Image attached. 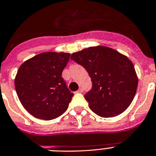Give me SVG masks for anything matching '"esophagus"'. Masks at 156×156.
I'll list each match as a JSON object with an SVG mask.
<instances>
[{
    "instance_id": "esophagus-1",
    "label": "esophagus",
    "mask_w": 156,
    "mask_h": 156,
    "mask_svg": "<svg viewBox=\"0 0 156 156\" xmlns=\"http://www.w3.org/2000/svg\"><path fill=\"white\" fill-rule=\"evenodd\" d=\"M78 93H82V92H83V89L79 88V89H78Z\"/></svg>"
}]
</instances>
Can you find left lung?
Returning a JSON list of instances; mask_svg holds the SVG:
<instances>
[{
  "label": "left lung",
  "mask_w": 156,
  "mask_h": 156,
  "mask_svg": "<svg viewBox=\"0 0 156 156\" xmlns=\"http://www.w3.org/2000/svg\"><path fill=\"white\" fill-rule=\"evenodd\" d=\"M72 60L88 71L92 90L85 95L90 109L101 117L122 113L136 93L138 77L127 56L112 48L96 46L74 52Z\"/></svg>",
  "instance_id": "8db88e82"
}]
</instances>
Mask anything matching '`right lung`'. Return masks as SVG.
Masks as SVG:
<instances>
[{"label": "right lung", "instance_id": "obj_1", "mask_svg": "<svg viewBox=\"0 0 156 156\" xmlns=\"http://www.w3.org/2000/svg\"><path fill=\"white\" fill-rule=\"evenodd\" d=\"M70 53L44 52L26 60L15 78L20 101L36 118L49 120L67 109L73 93L66 87L62 72Z\"/></svg>", "mask_w": 156, "mask_h": 156}]
</instances>
